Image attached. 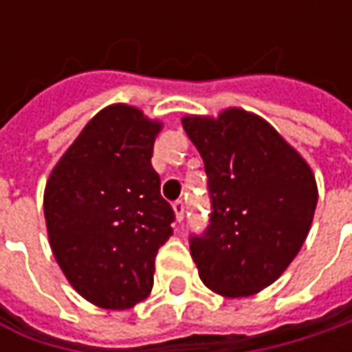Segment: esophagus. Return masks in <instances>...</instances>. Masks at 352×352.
<instances>
[{
    "label": "esophagus",
    "instance_id": "obj_1",
    "mask_svg": "<svg viewBox=\"0 0 352 352\" xmlns=\"http://www.w3.org/2000/svg\"><path fill=\"white\" fill-rule=\"evenodd\" d=\"M172 210H174V215H176V221H182L184 213H186V206H184L182 199L174 201V204H172Z\"/></svg>",
    "mask_w": 352,
    "mask_h": 352
}]
</instances>
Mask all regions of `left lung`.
Masks as SVG:
<instances>
[{"instance_id":"left-lung-1","label":"left lung","mask_w":352,"mask_h":352,"mask_svg":"<svg viewBox=\"0 0 352 352\" xmlns=\"http://www.w3.org/2000/svg\"><path fill=\"white\" fill-rule=\"evenodd\" d=\"M182 125L204 158L213 210L208 231L190 239L199 278L225 298L252 296L302 249L318 206L316 176L276 129L241 107L186 116Z\"/></svg>"}]
</instances>
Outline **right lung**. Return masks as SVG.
<instances>
[{
  "mask_svg": "<svg viewBox=\"0 0 352 352\" xmlns=\"http://www.w3.org/2000/svg\"><path fill=\"white\" fill-rule=\"evenodd\" d=\"M162 123L113 103L88 121L45 188L50 249L66 280L103 309L148 298L174 211L151 158Z\"/></svg>",
  "mask_w": 352,
  "mask_h": 352,
  "instance_id": "add662e5",
  "label": "right lung"
}]
</instances>
